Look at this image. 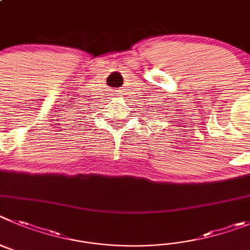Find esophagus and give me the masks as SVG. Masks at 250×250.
Returning a JSON list of instances; mask_svg holds the SVG:
<instances>
[{
  "instance_id": "esophagus-1",
  "label": "esophagus",
  "mask_w": 250,
  "mask_h": 250,
  "mask_svg": "<svg viewBox=\"0 0 250 250\" xmlns=\"http://www.w3.org/2000/svg\"><path fill=\"white\" fill-rule=\"evenodd\" d=\"M121 91L120 89H116V91H113V94H120Z\"/></svg>"
}]
</instances>
